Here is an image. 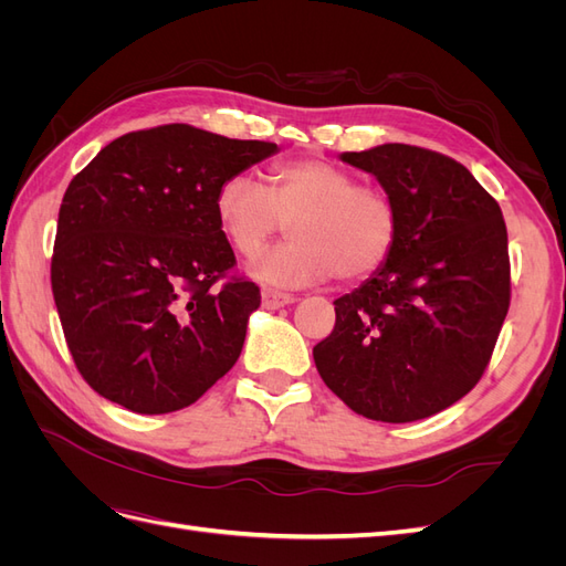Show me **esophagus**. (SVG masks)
I'll return each mask as SVG.
<instances>
[{
  "mask_svg": "<svg viewBox=\"0 0 566 566\" xmlns=\"http://www.w3.org/2000/svg\"><path fill=\"white\" fill-rule=\"evenodd\" d=\"M293 302H295V297L287 293H279V290H271V287L262 290V304L266 306V310H279V306L293 304Z\"/></svg>",
  "mask_w": 566,
  "mask_h": 566,
  "instance_id": "1",
  "label": "esophagus"
}]
</instances>
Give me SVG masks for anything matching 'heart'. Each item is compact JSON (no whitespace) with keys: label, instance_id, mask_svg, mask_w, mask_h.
<instances>
[{"label":"heart","instance_id":"b5f03b06","mask_svg":"<svg viewBox=\"0 0 566 566\" xmlns=\"http://www.w3.org/2000/svg\"><path fill=\"white\" fill-rule=\"evenodd\" d=\"M214 212L233 250L252 260L287 224L295 241L252 269L273 285L297 287L337 276L345 283L378 273L399 241L397 200L382 186L356 181L349 169L321 158L269 167L266 186L250 175L219 184Z\"/></svg>","mask_w":566,"mask_h":566}]
</instances>
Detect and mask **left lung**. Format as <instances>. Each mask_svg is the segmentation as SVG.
<instances>
[{"label": "left lung", "instance_id": "left-lung-1", "mask_svg": "<svg viewBox=\"0 0 566 566\" xmlns=\"http://www.w3.org/2000/svg\"><path fill=\"white\" fill-rule=\"evenodd\" d=\"M342 160L397 200L401 231L387 264L335 300V328L314 347L323 382L354 413L413 422L482 380L510 310L507 229L465 165L385 144Z\"/></svg>", "mask_w": 566, "mask_h": 566}]
</instances>
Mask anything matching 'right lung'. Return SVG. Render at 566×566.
Returning a JSON list of instances; mask_svg holds the SVG:
<instances>
[{
	"label": "right lung",
	"instance_id": "add662e5",
	"mask_svg": "<svg viewBox=\"0 0 566 566\" xmlns=\"http://www.w3.org/2000/svg\"><path fill=\"white\" fill-rule=\"evenodd\" d=\"M276 150L175 123L119 136L73 177L51 290L73 361L101 397L172 413L233 368L262 295L233 273L214 196Z\"/></svg>",
	"mask_w": 566,
	"mask_h": 566
}]
</instances>
